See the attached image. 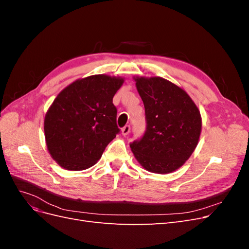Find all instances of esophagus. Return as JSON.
I'll return each mask as SVG.
<instances>
[{"label": "esophagus", "mask_w": 249, "mask_h": 249, "mask_svg": "<svg viewBox=\"0 0 249 249\" xmlns=\"http://www.w3.org/2000/svg\"><path fill=\"white\" fill-rule=\"evenodd\" d=\"M130 131H131L130 124H126V125H124V126L123 127V129H122V134L124 135V136H126V135L130 133Z\"/></svg>", "instance_id": "obj_1"}]
</instances>
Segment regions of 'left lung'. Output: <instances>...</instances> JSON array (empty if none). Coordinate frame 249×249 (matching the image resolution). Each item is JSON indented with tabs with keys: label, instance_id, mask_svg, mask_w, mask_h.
<instances>
[{
	"label": "left lung",
	"instance_id": "left-lung-1",
	"mask_svg": "<svg viewBox=\"0 0 249 249\" xmlns=\"http://www.w3.org/2000/svg\"><path fill=\"white\" fill-rule=\"evenodd\" d=\"M144 105L146 130L130 146L141 166L155 173H170L189 159L201 132V116L185 90L160 77H136Z\"/></svg>",
	"mask_w": 249,
	"mask_h": 249
}]
</instances>
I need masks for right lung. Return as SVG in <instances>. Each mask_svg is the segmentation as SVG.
Masks as SVG:
<instances>
[{
  "mask_svg": "<svg viewBox=\"0 0 249 249\" xmlns=\"http://www.w3.org/2000/svg\"><path fill=\"white\" fill-rule=\"evenodd\" d=\"M124 78L94 74L65 87L44 117L49 153L67 170H84L101 159L120 132L113 96Z\"/></svg>",
  "mask_w": 249,
  "mask_h": 249,
  "instance_id": "obj_1",
  "label": "right lung"
}]
</instances>
